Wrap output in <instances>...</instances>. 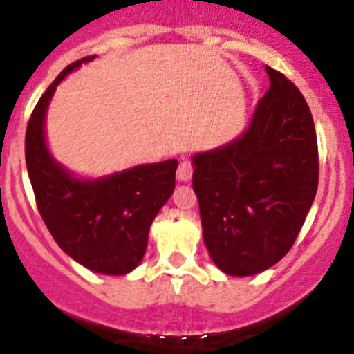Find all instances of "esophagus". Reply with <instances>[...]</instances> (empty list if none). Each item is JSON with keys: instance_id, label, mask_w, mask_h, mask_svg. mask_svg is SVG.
I'll list each match as a JSON object with an SVG mask.
<instances>
[{"instance_id": "esophagus-1", "label": "esophagus", "mask_w": 354, "mask_h": 354, "mask_svg": "<svg viewBox=\"0 0 354 354\" xmlns=\"http://www.w3.org/2000/svg\"><path fill=\"white\" fill-rule=\"evenodd\" d=\"M193 175V165L192 161H180L179 168H177V179L183 180V183H187L192 179Z\"/></svg>"}]
</instances>
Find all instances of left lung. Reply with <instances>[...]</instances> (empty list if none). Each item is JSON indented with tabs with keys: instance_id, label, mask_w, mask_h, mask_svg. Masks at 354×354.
Returning a JSON list of instances; mask_svg holds the SVG:
<instances>
[{
	"instance_id": "8db88e82",
	"label": "left lung",
	"mask_w": 354,
	"mask_h": 354,
	"mask_svg": "<svg viewBox=\"0 0 354 354\" xmlns=\"http://www.w3.org/2000/svg\"><path fill=\"white\" fill-rule=\"evenodd\" d=\"M271 86L241 138L193 158L205 246L232 277L277 264L292 248L319 183L314 118L282 72L266 67Z\"/></svg>"
}]
</instances>
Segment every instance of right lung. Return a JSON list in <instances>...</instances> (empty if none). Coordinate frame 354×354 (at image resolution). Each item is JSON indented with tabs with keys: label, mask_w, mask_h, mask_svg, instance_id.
<instances>
[{
	"label": "right lung",
	"mask_w": 354,
	"mask_h": 354,
	"mask_svg": "<svg viewBox=\"0 0 354 354\" xmlns=\"http://www.w3.org/2000/svg\"><path fill=\"white\" fill-rule=\"evenodd\" d=\"M86 56L65 67L37 102L26 127L24 152L44 223L62 250L81 266L104 274H126L145 255L149 228L175 187L177 159L140 165L104 179L72 177L49 154L44 120L56 84Z\"/></svg>",
	"instance_id": "obj_1"
}]
</instances>
